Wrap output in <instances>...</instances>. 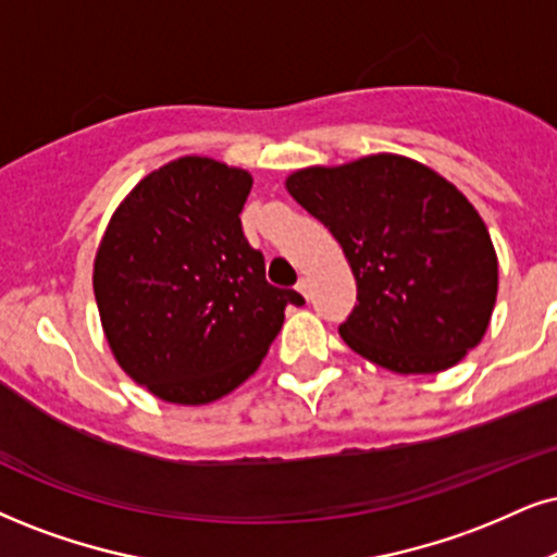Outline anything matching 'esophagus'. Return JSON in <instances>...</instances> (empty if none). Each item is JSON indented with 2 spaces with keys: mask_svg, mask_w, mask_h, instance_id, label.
Segmentation results:
<instances>
[{
  "mask_svg": "<svg viewBox=\"0 0 557 557\" xmlns=\"http://www.w3.org/2000/svg\"><path fill=\"white\" fill-rule=\"evenodd\" d=\"M297 292H299L305 299H310V281L299 278V281H297Z\"/></svg>",
  "mask_w": 557,
  "mask_h": 557,
  "instance_id": "34e87169",
  "label": "esophagus"
}]
</instances>
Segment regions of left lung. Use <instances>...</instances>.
<instances>
[{"instance_id": "left-lung-1", "label": "left lung", "mask_w": 557, "mask_h": 557, "mask_svg": "<svg viewBox=\"0 0 557 557\" xmlns=\"http://www.w3.org/2000/svg\"><path fill=\"white\" fill-rule=\"evenodd\" d=\"M286 190L346 252L356 307L338 331L356 354L397 374H436L483 341L498 260L449 181L408 157L372 154L299 170Z\"/></svg>"}]
</instances>
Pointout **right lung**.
I'll return each instance as SVG.
<instances>
[{
    "label": "right lung",
    "instance_id": "1",
    "mask_svg": "<svg viewBox=\"0 0 557 557\" xmlns=\"http://www.w3.org/2000/svg\"><path fill=\"white\" fill-rule=\"evenodd\" d=\"M250 173L181 157L123 198L95 258V299L111 351L160 400L206 405L263 361L301 294L265 281L247 243Z\"/></svg>",
    "mask_w": 557,
    "mask_h": 557
}]
</instances>
